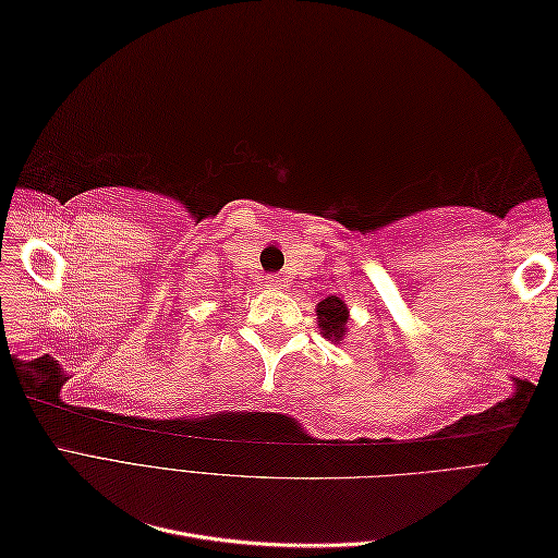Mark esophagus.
Wrapping results in <instances>:
<instances>
[{
    "instance_id": "obj_1",
    "label": "esophagus",
    "mask_w": 558,
    "mask_h": 558,
    "mask_svg": "<svg viewBox=\"0 0 558 558\" xmlns=\"http://www.w3.org/2000/svg\"><path fill=\"white\" fill-rule=\"evenodd\" d=\"M263 283L267 286V289H286V286H289V281H286L283 277H279V275H267L265 279H263Z\"/></svg>"
}]
</instances>
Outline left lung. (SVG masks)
<instances>
[{
    "label": "left lung",
    "mask_w": 558,
    "mask_h": 558,
    "mask_svg": "<svg viewBox=\"0 0 558 558\" xmlns=\"http://www.w3.org/2000/svg\"><path fill=\"white\" fill-rule=\"evenodd\" d=\"M318 328L324 330L326 337L330 340H342V335L347 332V320H349V312L344 307V302L340 298H326L324 302H318Z\"/></svg>",
    "instance_id": "left-lung-1"
}]
</instances>
